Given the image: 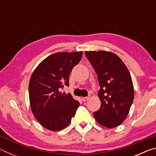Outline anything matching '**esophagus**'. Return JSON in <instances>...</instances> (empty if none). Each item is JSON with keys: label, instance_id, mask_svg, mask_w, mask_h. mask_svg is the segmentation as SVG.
<instances>
[{"label": "esophagus", "instance_id": "34e87169", "mask_svg": "<svg viewBox=\"0 0 156 156\" xmlns=\"http://www.w3.org/2000/svg\"><path fill=\"white\" fill-rule=\"evenodd\" d=\"M89 96H87V97H82V100H83V102L87 101V100H89Z\"/></svg>", "mask_w": 156, "mask_h": 156}]
</instances>
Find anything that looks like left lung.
Returning <instances> with one entry per match:
<instances>
[{
	"mask_svg": "<svg viewBox=\"0 0 156 156\" xmlns=\"http://www.w3.org/2000/svg\"><path fill=\"white\" fill-rule=\"evenodd\" d=\"M97 73L101 102L94 116L100 125L113 128L122 124L133 101L134 90L128 69L117 55L105 51H85Z\"/></svg>",
	"mask_w": 156,
	"mask_h": 156,
	"instance_id": "obj_1",
	"label": "left lung"
}]
</instances>
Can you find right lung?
Instances as JSON below:
<instances>
[{
    "mask_svg": "<svg viewBox=\"0 0 156 156\" xmlns=\"http://www.w3.org/2000/svg\"><path fill=\"white\" fill-rule=\"evenodd\" d=\"M83 52H58L38 65L29 84L31 109L36 119L49 130L58 131L67 126L80 105L71 94H62L69 86L72 69L80 61Z\"/></svg>",
    "mask_w": 156,
    "mask_h": 156,
    "instance_id": "right-lung-1",
    "label": "right lung"
}]
</instances>
